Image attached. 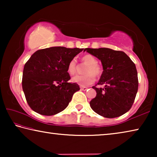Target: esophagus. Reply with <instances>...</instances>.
<instances>
[{"instance_id":"1","label":"esophagus","mask_w":157,"mask_h":157,"mask_svg":"<svg viewBox=\"0 0 157 157\" xmlns=\"http://www.w3.org/2000/svg\"><path fill=\"white\" fill-rule=\"evenodd\" d=\"M80 89L81 90H82V91H86V90L88 89V88L86 86H80Z\"/></svg>"}]
</instances>
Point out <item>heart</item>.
<instances>
[{"mask_svg": "<svg viewBox=\"0 0 157 157\" xmlns=\"http://www.w3.org/2000/svg\"><path fill=\"white\" fill-rule=\"evenodd\" d=\"M82 63L86 65L85 68V75H75L72 78V82L78 84L82 86H86L94 83L95 81V75L99 76L102 73V68L98 64V59L94 55L86 54L81 58ZM67 73L70 75H73L76 73L77 71V62L75 59H72L69 61L66 68Z\"/></svg>", "mask_w": 157, "mask_h": 157, "instance_id": "heart-1", "label": "heart"}]
</instances>
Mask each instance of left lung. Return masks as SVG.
I'll return each instance as SVG.
<instances>
[{"label": "left lung", "instance_id": "8db88e82", "mask_svg": "<svg viewBox=\"0 0 157 157\" xmlns=\"http://www.w3.org/2000/svg\"><path fill=\"white\" fill-rule=\"evenodd\" d=\"M102 62L103 72L93 89L96 96L90 102L95 113L105 118L121 116L131 109L138 91L139 79L136 66L123 51L107 48H86ZM97 85L103 87H97Z\"/></svg>", "mask_w": 157, "mask_h": 157}]
</instances>
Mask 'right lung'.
<instances>
[{
    "instance_id": "add662e5",
    "label": "right lung",
    "mask_w": 157,
    "mask_h": 157,
    "mask_svg": "<svg viewBox=\"0 0 157 157\" xmlns=\"http://www.w3.org/2000/svg\"><path fill=\"white\" fill-rule=\"evenodd\" d=\"M84 48L51 47L36 51L23 68L22 87L30 107L41 115L52 116L67 107L73 94L79 90L66 68Z\"/></svg>"
}]
</instances>
